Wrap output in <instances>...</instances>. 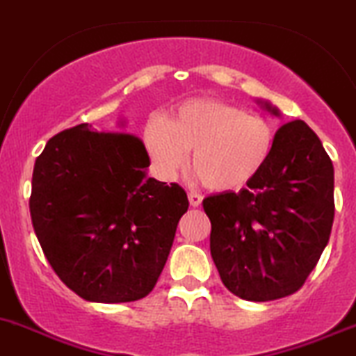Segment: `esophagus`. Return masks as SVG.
Masks as SVG:
<instances>
[{"label":"esophagus","instance_id":"esophagus-1","mask_svg":"<svg viewBox=\"0 0 356 356\" xmlns=\"http://www.w3.org/2000/svg\"><path fill=\"white\" fill-rule=\"evenodd\" d=\"M188 198H189V205L191 207H200L202 205V195H198V193H189L188 195Z\"/></svg>","mask_w":356,"mask_h":356}]
</instances>
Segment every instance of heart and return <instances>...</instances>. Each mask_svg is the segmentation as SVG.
Returning a JSON list of instances; mask_svg holds the SVG:
<instances>
[{"label": "heart", "mask_w": 356, "mask_h": 356, "mask_svg": "<svg viewBox=\"0 0 356 356\" xmlns=\"http://www.w3.org/2000/svg\"><path fill=\"white\" fill-rule=\"evenodd\" d=\"M271 123L219 99H191L165 122L149 123L144 146L170 179L191 154V172L210 191H234L259 175L273 151Z\"/></svg>", "instance_id": "b5f03b06"}]
</instances>
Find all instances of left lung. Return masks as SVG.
Instances as JSON below:
<instances>
[{
	"instance_id": "8db88e82",
	"label": "left lung",
	"mask_w": 356,
	"mask_h": 356,
	"mask_svg": "<svg viewBox=\"0 0 356 356\" xmlns=\"http://www.w3.org/2000/svg\"><path fill=\"white\" fill-rule=\"evenodd\" d=\"M257 104L280 116L271 102ZM220 280L245 301L294 294L315 270L334 222V167L302 120L275 134L270 160L247 188L203 200Z\"/></svg>"
}]
</instances>
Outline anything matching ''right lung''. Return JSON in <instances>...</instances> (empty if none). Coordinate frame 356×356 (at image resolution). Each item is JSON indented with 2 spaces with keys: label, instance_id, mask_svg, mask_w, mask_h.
<instances>
[{
  "label": "right lung",
  "instance_id": "obj_1",
  "mask_svg": "<svg viewBox=\"0 0 356 356\" xmlns=\"http://www.w3.org/2000/svg\"><path fill=\"white\" fill-rule=\"evenodd\" d=\"M149 163L140 139L88 123L51 137L34 163V233L57 277L85 301L143 299L163 271L189 202L175 182L147 177Z\"/></svg>",
  "mask_w": 356,
  "mask_h": 356
}]
</instances>
